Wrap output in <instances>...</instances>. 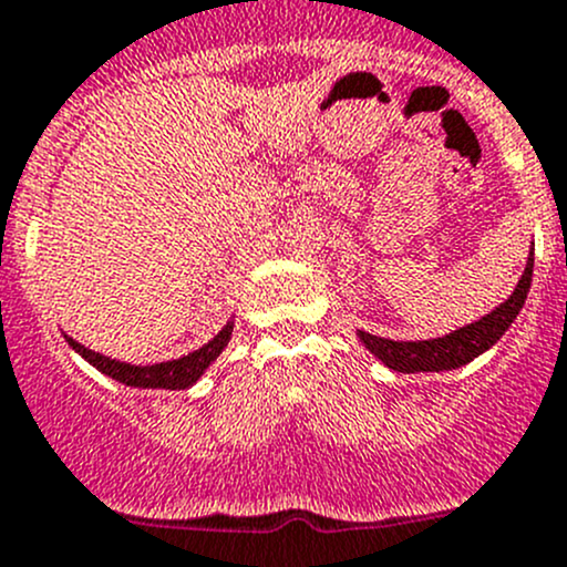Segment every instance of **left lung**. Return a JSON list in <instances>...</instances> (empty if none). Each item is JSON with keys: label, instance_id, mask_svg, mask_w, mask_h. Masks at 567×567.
<instances>
[{"label": "left lung", "instance_id": "obj_1", "mask_svg": "<svg viewBox=\"0 0 567 567\" xmlns=\"http://www.w3.org/2000/svg\"><path fill=\"white\" fill-rule=\"evenodd\" d=\"M532 267H535V256L529 254L524 276H520L513 295L496 311L485 313V317L455 330V333L427 341H391L367 333V330H358V339L394 372H444V369L466 367L476 355L491 350L502 339L504 330L513 324V319L518 317V311L524 308L526 291L532 286Z\"/></svg>", "mask_w": 567, "mask_h": 567}]
</instances>
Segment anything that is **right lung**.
Masks as SVG:
<instances>
[{
  "instance_id": "1",
  "label": "right lung",
  "mask_w": 567,
  "mask_h": 567,
  "mask_svg": "<svg viewBox=\"0 0 567 567\" xmlns=\"http://www.w3.org/2000/svg\"><path fill=\"white\" fill-rule=\"evenodd\" d=\"M231 330H234V322H228L226 328H223L220 333L209 341V344L200 347V350L189 352V355H184V358H176V361L151 363V367H134V363L115 361V358H106V355H101V352L87 350L85 344L74 341L71 336H65V339H69V344L74 347V350L80 352L87 363H93L99 372L110 374V378L117 380V383L134 385V389L176 391V389H189V385H193L195 380L206 372V367H209V363L220 355L223 347L228 344V339H231Z\"/></svg>"
}]
</instances>
